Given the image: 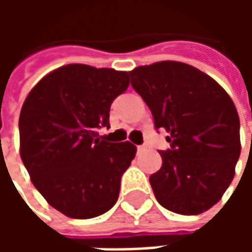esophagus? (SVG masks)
Here are the masks:
<instances>
[{"label":"esophagus","mask_w":252,"mask_h":252,"mask_svg":"<svg viewBox=\"0 0 252 252\" xmlns=\"http://www.w3.org/2000/svg\"><path fill=\"white\" fill-rule=\"evenodd\" d=\"M136 150H137V154H142L147 150V146H146V144H140V146H136Z\"/></svg>","instance_id":"34e87169"}]
</instances>
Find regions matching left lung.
I'll use <instances>...</instances> for the list:
<instances>
[{
  "instance_id": "left-lung-1",
  "label": "left lung",
  "mask_w": 252,
  "mask_h": 252,
  "mask_svg": "<svg viewBox=\"0 0 252 252\" xmlns=\"http://www.w3.org/2000/svg\"><path fill=\"white\" fill-rule=\"evenodd\" d=\"M132 88L169 133L162 167L150 177L160 205L198 215L221 198L240 157V121L227 92L198 68L164 61L129 71Z\"/></svg>"
}]
</instances>
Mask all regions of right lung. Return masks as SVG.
<instances>
[{"label":"right lung","instance_id":"add662e5","mask_svg":"<svg viewBox=\"0 0 252 252\" xmlns=\"http://www.w3.org/2000/svg\"><path fill=\"white\" fill-rule=\"evenodd\" d=\"M128 86L126 71L67 64L43 78L24 101L23 163L47 202L66 216L97 217L119 198L136 147L101 140L97 131L109 128L110 105Z\"/></svg>","mask_w":252,"mask_h":252}]
</instances>
